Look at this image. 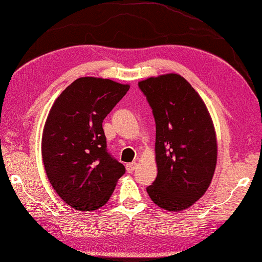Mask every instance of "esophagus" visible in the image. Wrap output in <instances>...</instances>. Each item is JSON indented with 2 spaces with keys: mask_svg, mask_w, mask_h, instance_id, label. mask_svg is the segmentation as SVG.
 Listing matches in <instances>:
<instances>
[{
  "mask_svg": "<svg viewBox=\"0 0 262 262\" xmlns=\"http://www.w3.org/2000/svg\"><path fill=\"white\" fill-rule=\"evenodd\" d=\"M136 167H137V162H130L126 164V170L128 172H132L136 169Z\"/></svg>",
  "mask_w": 262,
  "mask_h": 262,
  "instance_id": "obj_1",
  "label": "esophagus"
}]
</instances>
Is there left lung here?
Listing matches in <instances>:
<instances>
[{
    "label": "left lung",
    "instance_id": "left-lung-1",
    "mask_svg": "<svg viewBox=\"0 0 262 262\" xmlns=\"http://www.w3.org/2000/svg\"><path fill=\"white\" fill-rule=\"evenodd\" d=\"M157 125L158 175L147 193L155 205L181 212L196 203L212 183L217 139L207 107L184 77L166 73L138 82Z\"/></svg>",
    "mask_w": 262,
    "mask_h": 262
}]
</instances>
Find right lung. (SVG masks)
I'll list each match as a JSON object with an SVG mask.
<instances>
[{"label":"right lung","instance_id":"obj_1","mask_svg":"<svg viewBox=\"0 0 262 262\" xmlns=\"http://www.w3.org/2000/svg\"><path fill=\"white\" fill-rule=\"evenodd\" d=\"M130 89L128 84L80 77L54 101L46 119L41 155L55 192L76 210L107 204L125 172L105 147L102 122Z\"/></svg>","mask_w":262,"mask_h":262}]
</instances>
